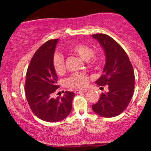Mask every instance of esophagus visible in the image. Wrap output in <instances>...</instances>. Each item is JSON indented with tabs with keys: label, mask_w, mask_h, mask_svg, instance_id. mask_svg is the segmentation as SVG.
I'll list each match as a JSON object with an SVG mask.
<instances>
[{
	"label": "esophagus",
	"mask_w": 151,
	"mask_h": 151,
	"mask_svg": "<svg viewBox=\"0 0 151 151\" xmlns=\"http://www.w3.org/2000/svg\"><path fill=\"white\" fill-rule=\"evenodd\" d=\"M87 91V89H77L74 91V93H81V92H86V91Z\"/></svg>",
	"instance_id": "obj_1"
}]
</instances>
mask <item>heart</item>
<instances>
[{
	"instance_id": "obj_1",
	"label": "heart",
	"mask_w": 151,
	"mask_h": 151,
	"mask_svg": "<svg viewBox=\"0 0 151 151\" xmlns=\"http://www.w3.org/2000/svg\"><path fill=\"white\" fill-rule=\"evenodd\" d=\"M70 52L77 55L81 60L89 61L91 65L97 66L101 63V58L99 55L93 53L91 47L83 43H78L71 45L68 48ZM52 67L55 72L58 75H62L65 72L66 67L65 59L62 55L56 54L52 59ZM89 80L87 74L84 73H74L67 78V84L70 87L80 89L86 86Z\"/></svg>"
}]
</instances>
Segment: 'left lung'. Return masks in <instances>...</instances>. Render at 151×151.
<instances>
[{"label":"left lung","instance_id":"1","mask_svg":"<svg viewBox=\"0 0 151 151\" xmlns=\"http://www.w3.org/2000/svg\"><path fill=\"white\" fill-rule=\"evenodd\" d=\"M92 37L99 42L106 55L103 74L96 84L109 86V92L101 93L92 109L101 116H116L127 108L132 99L135 86L133 66L125 50L113 38L105 34H94Z\"/></svg>","mask_w":151,"mask_h":151}]
</instances>
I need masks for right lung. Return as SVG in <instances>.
<instances>
[{"label": "right lung", "mask_w": 151, "mask_h": 151, "mask_svg": "<svg viewBox=\"0 0 151 151\" xmlns=\"http://www.w3.org/2000/svg\"><path fill=\"white\" fill-rule=\"evenodd\" d=\"M58 39L50 40L35 52L26 74L25 96L36 116L47 122H58L70 114L74 93L66 91L57 99L52 95L59 88L58 75L52 67V59Z\"/></svg>", "instance_id": "1"}]
</instances>
